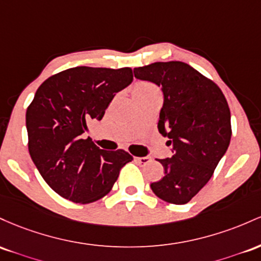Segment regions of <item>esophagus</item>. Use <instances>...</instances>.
<instances>
[{"label": "esophagus", "mask_w": 261, "mask_h": 261, "mask_svg": "<svg viewBox=\"0 0 261 261\" xmlns=\"http://www.w3.org/2000/svg\"><path fill=\"white\" fill-rule=\"evenodd\" d=\"M136 162L139 164V165H145L150 162V158L149 156H142V158H136Z\"/></svg>", "instance_id": "1"}]
</instances>
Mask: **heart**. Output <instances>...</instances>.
Wrapping results in <instances>:
<instances>
[{
	"instance_id": "1",
	"label": "heart",
	"mask_w": 261,
	"mask_h": 261,
	"mask_svg": "<svg viewBox=\"0 0 261 261\" xmlns=\"http://www.w3.org/2000/svg\"><path fill=\"white\" fill-rule=\"evenodd\" d=\"M151 92H159L158 87L155 85L150 84V83H139L134 86L133 89V93L134 96H142V95H146V93H151Z\"/></svg>"
}]
</instances>
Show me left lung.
<instances>
[{
    "mask_svg": "<svg viewBox=\"0 0 261 261\" xmlns=\"http://www.w3.org/2000/svg\"><path fill=\"white\" fill-rule=\"evenodd\" d=\"M134 76L162 87L158 129L172 145V156L159 160L164 176L150 187L162 200L185 204L208 182L229 146L227 99L213 81L182 61L136 67Z\"/></svg>",
    "mask_w": 261,
    "mask_h": 261,
    "instance_id": "obj_1",
    "label": "left lung"
}]
</instances>
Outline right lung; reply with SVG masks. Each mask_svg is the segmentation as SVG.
Wrapping results in <instances>:
<instances>
[{
  "label": "right lung",
  "instance_id": "add662e5",
  "mask_svg": "<svg viewBox=\"0 0 261 261\" xmlns=\"http://www.w3.org/2000/svg\"><path fill=\"white\" fill-rule=\"evenodd\" d=\"M133 81L130 67L77 66L46 79L27 108L28 149L45 182L66 200L91 203L106 196L133 156L84 139L117 92Z\"/></svg>",
  "mask_w": 261,
  "mask_h": 261
}]
</instances>
